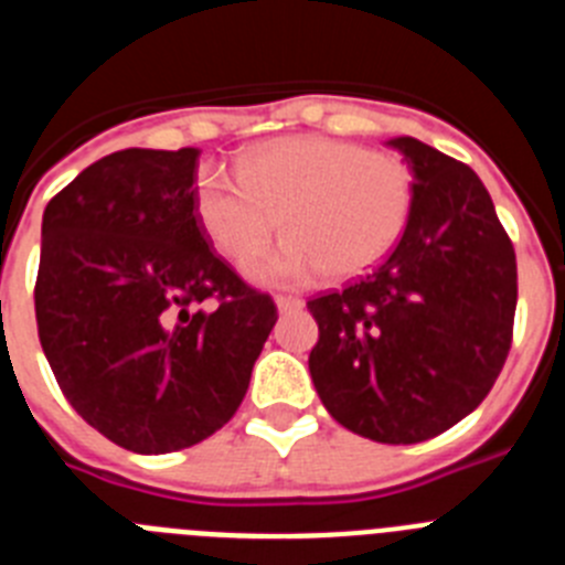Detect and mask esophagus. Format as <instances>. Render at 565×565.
Masks as SVG:
<instances>
[{"label": "esophagus", "instance_id": "1", "mask_svg": "<svg viewBox=\"0 0 565 565\" xmlns=\"http://www.w3.org/2000/svg\"><path fill=\"white\" fill-rule=\"evenodd\" d=\"M274 302H277V308L282 313L299 311V308H302V299H299V297H288V294H277V297H274Z\"/></svg>", "mask_w": 565, "mask_h": 565}]
</instances>
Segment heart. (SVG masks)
<instances>
[{"instance_id":"heart-1","label":"heart","mask_w":565,"mask_h":565,"mask_svg":"<svg viewBox=\"0 0 565 565\" xmlns=\"http://www.w3.org/2000/svg\"><path fill=\"white\" fill-rule=\"evenodd\" d=\"M198 226L232 263L288 237L248 266L263 282L353 277L402 237L413 209V172L393 152L326 135H288L246 149L234 174L201 169L192 186Z\"/></svg>"}]
</instances>
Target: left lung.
<instances>
[{
	"mask_svg": "<svg viewBox=\"0 0 565 565\" xmlns=\"http://www.w3.org/2000/svg\"><path fill=\"white\" fill-rule=\"evenodd\" d=\"M413 209L393 252L342 291L308 299V367L333 418L379 444L441 436L492 391L512 348L515 246L467 163L393 138Z\"/></svg>",
	"mask_w": 565,
	"mask_h": 565,
	"instance_id": "left-lung-1",
	"label": "left lung"
}]
</instances>
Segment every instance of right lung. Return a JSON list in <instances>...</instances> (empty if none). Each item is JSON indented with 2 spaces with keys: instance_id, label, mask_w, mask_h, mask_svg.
<instances>
[{
  "instance_id": "add662e5",
  "label": "right lung",
  "mask_w": 565,
  "mask_h": 565,
  "mask_svg": "<svg viewBox=\"0 0 565 565\" xmlns=\"http://www.w3.org/2000/svg\"><path fill=\"white\" fill-rule=\"evenodd\" d=\"M201 149H121L44 209L36 328L64 398L124 450L192 447L237 413L277 306L209 246Z\"/></svg>"
}]
</instances>
